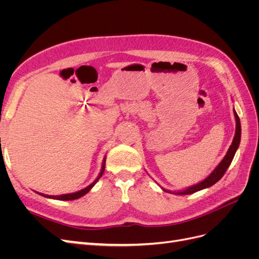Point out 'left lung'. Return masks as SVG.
I'll return each mask as SVG.
<instances>
[{
	"label": "left lung",
	"mask_w": 259,
	"mask_h": 259,
	"mask_svg": "<svg viewBox=\"0 0 259 259\" xmlns=\"http://www.w3.org/2000/svg\"><path fill=\"white\" fill-rule=\"evenodd\" d=\"M233 113H234V117H236V134H234L232 144L229 147L228 151H227L226 155L224 156V159L214 168V170L211 171V173L205 179H203L202 182L195 184V185H193L191 187H188V188H186V189H184V190L170 191V190H167V189H164L163 187H161V189L163 191L168 192V193L178 194V195L191 194V193H194V192H197V191L203 190V189H205V188H208L210 186L215 185L218 182V180L224 176V174L226 173V170L228 169L229 165H230L232 160H233V156H234V154H236V152L238 150L239 145H240V140H241V123H240V119H239V116H238V114H237V112H236V110H234V109H233Z\"/></svg>",
	"instance_id": "obj_1"
}]
</instances>
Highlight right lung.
<instances>
[{"label":"right lung","mask_w":259,"mask_h":259,"mask_svg":"<svg viewBox=\"0 0 259 259\" xmlns=\"http://www.w3.org/2000/svg\"><path fill=\"white\" fill-rule=\"evenodd\" d=\"M105 165H106V156L104 158V161H103V165H101V169H100V173L98 175V177L94 180V182L88 186L86 188H84V189L80 190V191H76V192H73V193H67V194H60V195H48V194H44V193H40V192H36L37 194L42 195V197H45V198H49V199H54V200H60V201H70V200H75V199H79L81 197H83L84 194L88 193L92 188L95 186V184L98 182L99 178L103 176L104 171H105Z\"/></svg>","instance_id":"add662e5"}]
</instances>
